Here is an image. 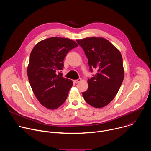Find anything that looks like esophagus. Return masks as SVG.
I'll use <instances>...</instances> for the list:
<instances>
[{"instance_id": "esophagus-1", "label": "esophagus", "mask_w": 151, "mask_h": 151, "mask_svg": "<svg viewBox=\"0 0 151 151\" xmlns=\"http://www.w3.org/2000/svg\"><path fill=\"white\" fill-rule=\"evenodd\" d=\"M81 81V78H79V79H78L73 80V82H74V83H77Z\"/></svg>"}]
</instances>
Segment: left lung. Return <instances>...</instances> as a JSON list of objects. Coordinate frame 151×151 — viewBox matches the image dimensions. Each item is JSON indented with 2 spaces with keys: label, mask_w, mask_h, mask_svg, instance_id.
Returning <instances> with one entry per match:
<instances>
[{
  "label": "left lung",
  "mask_w": 151,
  "mask_h": 151,
  "mask_svg": "<svg viewBox=\"0 0 151 151\" xmlns=\"http://www.w3.org/2000/svg\"><path fill=\"white\" fill-rule=\"evenodd\" d=\"M88 58L91 72L97 73L88 79V88L82 93L85 101L101 108L111 103L117 94L124 76L122 57L119 51L107 39L91 37L77 39Z\"/></svg>",
  "instance_id": "obj_1"
}]
</instances>
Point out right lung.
<instances>
[{
	"instance_id": "right-lung-1",
	"label": "right lung",
	"mask_w": 151,
	"mask_h": 151,
	"mask_svg": "<svg viewBox=\"0 0 151 151\" xmlns=\"http://www.w3.org/2000/svg\"><path fill=\"white\" fill-rule=\"evenodd\" d=\"M78 46L72 39L52 37L38 42L30 53L28 79L38 101L49 109H57L67 99L73 82L57 72L63 69L69 51Z\"/></svg>"
}]
</instances>
